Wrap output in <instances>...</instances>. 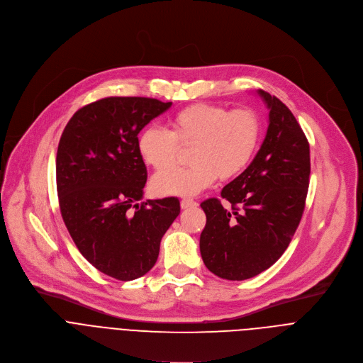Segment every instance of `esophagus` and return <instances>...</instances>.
<instances>
[{"mask_svg": "<svg viewBox=\"0 0 363 363\" xmlns=\"http://www.w3.org/2000/svg\"><path fill=\"white\" fill-rule=\"evenodd\" d=\"M198 202L194 201V199H189V198H185L181 201V208L182 210H188V208H194V206H196Z\"/></svg>", "mask_w": 363, "mask_h": 363, "instance_id": "obj_1", "label": "esophagus"}]
</instances>
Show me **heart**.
<instances>
[{"mask_svg":"<svg viewBox=\"0 0 363 363\" xmlns=\"http://www.w3.org/2000/svg\"><path fill=\"white\" fill-rule=\"evenodd\" d=\"M262 119L251 108L230 111L210 103H194L171 118V132L147 126L138 136L142 161L157 171L152 189L162 196H194L217 178L233 179L252 161L262 140ZM182 145H194L189 169L167 170ZM166 169L167 171L164 172Z\"/></svg>","mask_w":363,"mask_h":363,"instance_id":"obj_1","label":"heart"}]
</instances>
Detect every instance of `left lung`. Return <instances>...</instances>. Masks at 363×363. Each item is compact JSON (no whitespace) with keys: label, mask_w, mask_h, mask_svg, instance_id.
<instances>
[{"label":"left lung","mask_w":363,"mask_h":363,"mask_svg":"<svg viewBox=\"0 0 363 363\" xmlns=\"http://www.w3.org/2000/svg\"><path fill=\"white\" fill-rule=\"evenodd\" d=\"M269 128L252 162L225 185L221 196L201 203L206 216L199 237L203 264L227 280H247L272 267L289 247L304 211L310 177V147L290 109L258 90Z\"/></svg>","instance_id":"left-lung-1"}]
</instances>
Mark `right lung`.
<instances>
[{"label": "right lung", "mask_w": 363, "mask_h": 363, "mask_svg": "<svg viewBox=\"0 0 363 363\" xmlns=\"http://www.w3.org/2000/svg\"><path fill=\"white\" fill-rule=\"evenodd\" d=\"M171 105L150 97L100 99L73 115L59 142L63 221L86 260L116 280H135L155 266L181 211L174 196L138 202L147 178L138 133Z\"/></svg>", "instance_id": "right-lung-1"}]
</instances>
